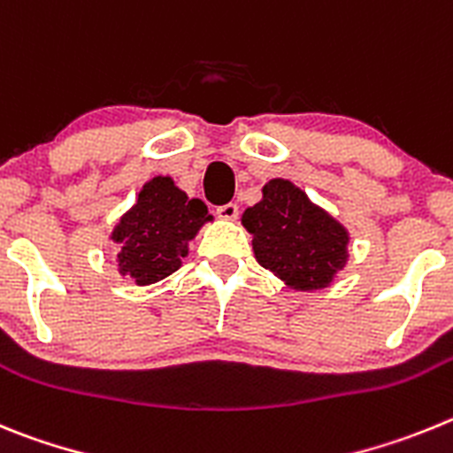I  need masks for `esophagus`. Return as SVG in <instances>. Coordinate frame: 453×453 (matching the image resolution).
I'll return each mask as SVG.
<instances>
[{"mask_svg":"<svg viewBox=\"0 0 453 453\" xmlns=\"http://www.w3.org/2000/svg\"><path fill=\"white\" fill-rule=\"evenodd\" d=\"M217 217L223 219V221H236V217H239V207H236L234 203L217 207Z\"/></svg>","mask_w":453,"mask_h":453,"instance_id":"esophagus-1","label":"esophagus"}]
</instances>
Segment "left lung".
<instances>
[{"instance_id": "obj_1", "label": "left lung", "mask_w": 453, "mask_h": 453, "mask_svg": "<svg viewBox=\"0 0 453 453\" xmlns=\"http://www.w3.org/2000/svg\"><path fill=\"white\" fill-rule=\"evenodd\" d=\"M259 266L296 291H320L349 259V232L297 185L273 178L242 217Z\"/></svg>"}]
</instances>
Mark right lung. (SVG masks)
Masks as SVG:
<instances>
[{
    "label": "right lung",
    "instance_id": "1",
    "mask_svg": "<svg viewBox=\"0 0 453 453\" xmlns=\"http://www.w3.org/2000/svg\"><path fill=\"white\" fill-rule=\"evenodd\" d=\"M214 221L207 205L189 198L171 176L142 185L135 205L126 210L110 232L117 248V271L137 287L156 284L182 266L189 242Z\"/></svg>",
    "mask_w": 453,
    "mask_h": 453
}]
</instances>
